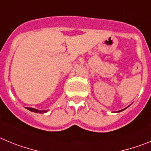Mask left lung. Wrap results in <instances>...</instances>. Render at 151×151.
Listing matches in <instances>:
<instances>
[{"label": "left lung", "instance_id": "1", "mask_svg": "<svg viewBox=\"0 0 151 151\" xmlns=\"http://www.w3.org/2000/svg\"><path fill=\"white\" fill-rule=\"evenodd\" d=\"M126 108H127V107H126ZM125 110V109H123V110H119V112H121V111H122V110Z\"/></svg>", "mask_w": 151, "mask_h": 151}]
</instances>
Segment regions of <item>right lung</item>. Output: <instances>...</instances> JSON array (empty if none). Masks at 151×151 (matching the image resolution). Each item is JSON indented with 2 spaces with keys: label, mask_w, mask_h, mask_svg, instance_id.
<instances>
[{
  "label": "right lung",
  "mask_w": 151,
  "mask_h": 151,
  "mask_svg": "<svg viewBox=\"0 0 151 151\" xmlns=\"http://www.w3.org/2000/svg\"><path fill=\"white\" fill-rule=\"evenodd\" d=\"M29 110L32 112H34V113H46L47 110H36L35 108H30V107H26Z\"/></svg>",
  "instance_id": "right-lung-1"
}]
</instances>
